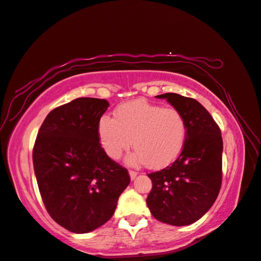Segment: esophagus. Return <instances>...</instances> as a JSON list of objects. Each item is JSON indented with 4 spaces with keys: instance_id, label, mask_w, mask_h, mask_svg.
Instances as JSON below:
<instances>
[{
    "instance_id": "1",
    "label": "esophagus",
    "mask_w": 261,
    "mask_h": 261,
    "mask_svg": "<svg viewBox=\"0 0 261 261\" xmlns=\"http://www.w3.org/2000/svg\"><path fill=\"white\" fill-rule=\"evenodd\" d=\"M129 175H130V178L134 180L137 177V175H138V173H137V171H134V170H130L129 171Z\"/></svg>"
}]
</instances>
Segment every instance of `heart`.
<instances>
[{"label":"heart","instance_id":"heart-1","mask_svg":"<svg viewBox=\"0 0 261 261\" xmlns=\"http://www.w3.org/2000/svg\"><path fill=\"white\" fill-rule=\"evenodd\" d=\"M185 135L187 126L180 112L144 99L118 106L114 120L102 116L98 123L100 145L110 159H120L134 144L136 151L127 156V165L146 163L152 169L176 160L183 148Z\"/></svg>","mask_w":261,"mask_h":261}]
</instances>
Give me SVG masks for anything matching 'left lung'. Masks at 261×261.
I'll return each instance as SVG.
<instances>
[{"instance_id": "1", "label": "left lung", "mask_w": 261, "mask_h": 261, "mask_svg": "<svg viewBox=\"0 0 261 261\" xmlns=\"http://www.w3.org/2000/svg\"><path fill=\"white\" fill-rule=\"evenodd\" d=\"M166 99L183 115L187 135L178 158L165 169L147 176L152 190L147 206L156 220L171 226H188L207 213L222 183L223 143L220 127L197 100L166 93Z\"/></svg>"}]
</instances>
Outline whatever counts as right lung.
Here are the masks:
<instances>
[{"instance_id":"obj_1","label":"right lung","mask_w":261,"mask_h":261,"mask_svg":"<svg viewBox=\"0 0 261 261\" xmlns=\"http://www.w3.org/2000/svg\"><path fill=\"white\" fill-rule=\"evenodd\" d=\"M109 102L78 98L47 115L33 147L39 191L51 219L86 233L112 218L130 183L125 168L101 147L98 123Z\"/></svg>"}]
</instances>
